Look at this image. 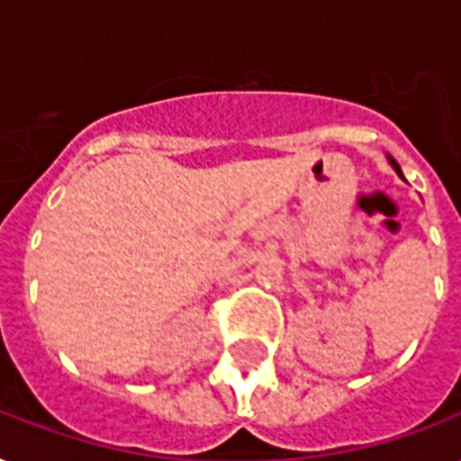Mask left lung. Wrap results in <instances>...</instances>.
<instances>
[{"mask_svg": "<svg viewBox=\"0 0 461 461\" xmlns=\"http://www.w3.org/2000/svg\"><path fill=\"white\" fill-rule=\"evenodd\" d=\"M387 162H390V165H393L394 172H397V174H400V176H402V169H400V165L394 162V158H390V155H387ZM402 179H404V176H402Z\"/></svg>", "mask_w": 461, "mask_h": 461, "instance_id": "8db88e82", "label": "left lung"}]
</instances>
